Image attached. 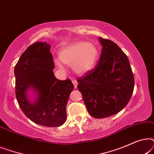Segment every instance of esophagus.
Wrapping results in <instances>:
<instances>
[{"instance_id":"34e87169","label":"esophagus","mask_w":154,"mask_h":154,"mask_svg":"<svg viewBox=\"0 0 154 154\" xmlns=\"http://www.w3.org/2000/svg\"><path fill=\"white\" fill-rule=\"evenodd\" d=\"M72 83L73 84V85H74V88H77V85H78V82L75 81V80H73Z\"/></svg>"}]
</instances>
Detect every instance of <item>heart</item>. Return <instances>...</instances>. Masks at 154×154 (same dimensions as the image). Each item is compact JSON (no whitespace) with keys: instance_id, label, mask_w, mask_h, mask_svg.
I'll return each instance as SVG.
<instances>
[{"instance_id":"heart-1","label":"heart","mask_w":154,"mask_h":154,"mask_svg":"<svg viewBox=\"0 0 154 154\" xmlns=\"http://www.w3.org/2000/svg\"><path fill=\"white\" fill-rule=\"evenodd\" d=\"M99 51L97 46L90 42L79 41L69 45L61 50L59 54L62 63L72 67L73 71L82 75L88 72L95 66L98 60ZM55 64L62 69V65L59 60Z\"/></svg>"}]
</instances>
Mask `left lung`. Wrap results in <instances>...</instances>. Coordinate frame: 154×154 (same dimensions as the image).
Listing matches in <instances>:
<instances>
[{"instance_id":"obj_1","label":"left lung","mask_w":154,"mask_h":154,"mask_svg":"<svg viewBox=\"0 0 154 154\" xmlns=\"http://www.w3.org/2000/svg\"><path fill=\"white\" fill-rule=\"evenodd\" d=\"M97 66L77 79L89 114L103 119L121 111L131 98L134 80L128 57L115 43L100 37Z\"/></svg>"}]
</instances>
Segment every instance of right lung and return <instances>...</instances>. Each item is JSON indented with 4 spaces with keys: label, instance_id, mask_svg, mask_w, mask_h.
<instances>
[{
    "label": "right lung",
    "instance_id": "add662e5",
    "mask_svg": "<svg viewBox=\"0 0 154 154\" xmlns=\"http://www.w3.org/2000/svg\"><path fill=\"white\" fill-rule=\"evenodd\" d=\"M46 42H36L23 52L16 66L15 94L21 109L33 123L46 127H59L66 120V107L73 84L70 79L54 76V64ZM37 95L31 100L28 91Z\"/></svg>",
    "mask_w": 154,
    "mask_h": 154
}]
</instances>
